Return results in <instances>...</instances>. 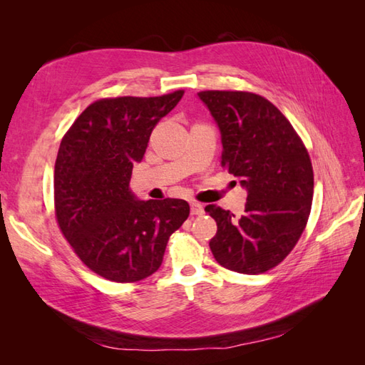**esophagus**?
Returning a JSON list of instances; mask_svg holds the SVG:
<instances>
[{
    "mask_svg": "<svg viewBox=\"0 0 365 365\" xmlns=\"http://www.w3.org/2000/svg\"><path fill=\"white\" fill-rule=\"evenodd\" d=\"M204 205L199 204V202H192L191 204V215H196V216H200L204 215Z\"/></svg>",
    "mask_w": 365,
    "mask_h": 365,
    "instance_id": "1",
    "label": "esophagus"
}]
</instances>
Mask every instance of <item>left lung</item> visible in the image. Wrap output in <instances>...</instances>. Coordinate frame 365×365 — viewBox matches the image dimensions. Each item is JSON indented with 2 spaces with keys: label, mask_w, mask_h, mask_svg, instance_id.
<instances>
[{
  "label": "left lung",
  "mask_w": 365,
  "mask_h": 365,
  "mask_svg": "<svg viewBox=\"0 0 365 365\" xmlns=\"http://www.w3.org/2000/svg\"><path fill=\"white\" fill-rule=\"evenodd\" d=\"M200 98L221 133V166L246 190L242 218L207 205L218 232L210 250L221 267L260 274L297 245L311 213L314 173L304 144L277 108L257 94L204 91Z\"/></svg>",
  "instance_id": "obj_1"
}]
</instances>
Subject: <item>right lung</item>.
Listing matches in <instances>:
<instances>
[{
  "instance_id": "1",
  "label": "right lung",
  "mask_w": 365,
  "mask_h": 365,
  "mask_svg": "<svg viewBox=\"0 0 365 365\" xmlns=\"http://www.w3.org/2000/svg\"><path fill=\"white\" fill-rule=\"evenodd\" d=\"M182 96L98 100L61 141L54 165L58 224L84 265L108 281L153 274L170 234L188 218L187 200H139L130 188L153 127Z\"/></svg>"
}]
</instances>
